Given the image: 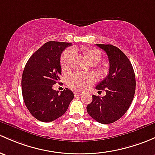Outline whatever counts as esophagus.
I'll list each match as a JSON object with an SVG mask.
<instances>
[{"label": "esophagus", "instance_id": "1", "mask_svg": "<svg viewBox=\"0 0 155 155\" xmlns=\"http://www.w3.org/2000/svg\"><path fill=\"white\" fill-rule=\"evenodd\" d=\"M82 93H80V92H75L74 93V96L75 97H79V96H81L82 95Z\"/></svg>", "mask_w": 155, "mask_h": 155}]
</instances>
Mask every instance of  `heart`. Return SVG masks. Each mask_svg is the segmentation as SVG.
Returning a JSON list of instances; mask_svg holds the SVG:
<instances>
[{
    "label": "heart",
    "instance_id": "1",
    "mask_svg": "<svg viewBox=\"0 0 155 155\" xmlns=\"http://www.w3.org/2000/svg\"><path fill=\"white\" fill-rule=\"evenodd\" d=\"M75 52L77 50H75ZM82 56L91 65L99 62L102 57L101 52L95 48H81L79 50ZM74 57V52L72 50H67L62 53L60 59V66L64 73L69 72L71 64ZM96 82V77L93 74L76 73L69 76L67 80L68 86L71 89L77 91H84L89 88Z\"/></svg>",
    "mask_w": 155,
    "mask_h": 155
}]
</instances>
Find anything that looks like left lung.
Masks as SVG:
<instances>
[{"label": "left lung", "instance_id": "obj_1", "mask_svg": "<svg viewBox=\"0 0 155 155\" xmlns=\"http://www.w3.org/2000/svg\"><path fill=\"white\" fill-rule=\"evenodd\" d=\"M107 53L109 73L96 87L99 92L105 91V97L93 95L87 111L93 119L102 124H110L121 118L128 110L136 88L134 71L128 57L117 47L97 44Z\"/></svg>", "mask_w": 155, "mask_h": 155}]
</instances>
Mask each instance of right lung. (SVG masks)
<instances>
[{
	"label": "right lung",
	"mask_w": 155,
	"mask_h": 155,
	"mask_svg": "<svg viewBox=\"0 0 155 155\" xmlns=\"http://www.w3.org/2000/svg\"><path fill=\"white\" fill-rule=\"evenodd\" d=\"M71 43L48 41L31 56L22 74L24 103L39 121L48 123L62 116L73 100V93L65 88L58 94L53 85L60 79V58Z\"/></svg>",
	"instance_id": "1"
}]
</instances>
